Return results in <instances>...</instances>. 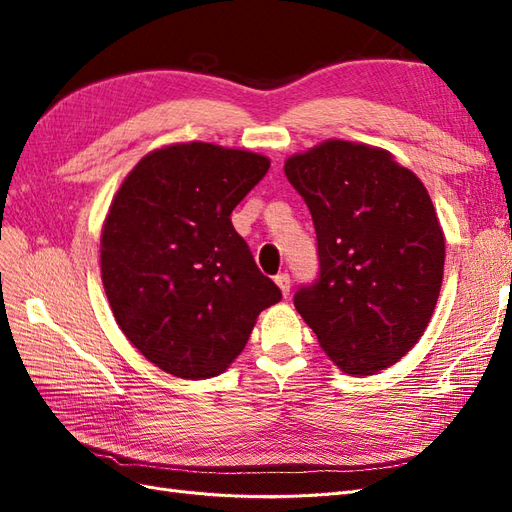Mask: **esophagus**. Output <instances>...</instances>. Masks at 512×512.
I'll return each mask as SVG.
<instances>
[{"label":"esophagus","mask_w":512,"mask_h":512,"mask_svg":"<svg viewBox=\"0 0 512 512\" xmlns=\"http://www.w3.org/2000/svg\"><path fill=\"white\" fill-rule=\"evenodd\" d=\"M275 284L280 286L284 297H288V294H290V286H292L290 275H288V273H277V275H275Z\"/></svg>","instance_id":"1"}]
</instances>
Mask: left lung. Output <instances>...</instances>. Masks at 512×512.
I'll list each match as a JSON object with an SVG mask.
<instances>
[{
	"label": "left lung",
	"instance_id": "left-lung-1",
	"mask_svg": "<svg viewBox=\"0 0 512 512\" xmlns=\"http://www.w3.org/2000/svg\"><path fill=\"white\" fill-rule=\"evenodd\" d=\"M284 173L312 213L320 275L294 307L350 376L391 367L421 339L444 275V232L412 170L389 151L324 141Z\"/></svg>",
	"mask_w": 512,
	"mask_h": 512
}]
</instances>
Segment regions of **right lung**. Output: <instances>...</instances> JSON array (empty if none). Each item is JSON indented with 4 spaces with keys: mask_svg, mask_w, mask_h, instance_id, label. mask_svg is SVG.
<instances>
[{
    "mask_svg": "<svg viewBox=\"0 0 512 512\" xmlns=\"http://www.w3.org/2000/svg\"><path fill=\"white\" fill-rule=\"evenodd\" d=\"M260 153L179 143L147 153L104 220L100 269L121 331L166 374H222L282 292L230 213L267 175Z\"/></svg>",
    "mask_w": 512,
    "mask_h": 512,
    "instance_id": "add662e5",
    "label": "right lung"
}]
</instances>
